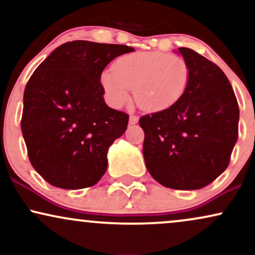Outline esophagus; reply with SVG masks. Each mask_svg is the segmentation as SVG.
<instances>
[{
  "label": "esophagus",
  "mask_w": 255,
  "mask_h": 255,
  "mask_svg": "<svg viewBox=\"0 0 255 255\" xmlns=\"http://www.w3.org/2000/svg\"><path fill=\"white\" fill-rule=\"evenodd\" d=\"M139 121V116L136 115H130L129 116V125H135Z\"/></svg>",
  "instance_id": "obj_1"
}]
</instances>
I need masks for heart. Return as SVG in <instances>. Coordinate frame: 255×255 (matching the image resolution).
<instances>
[{
    "label": "heart",
    "mask_w": 255,
    "mask_h": 255,
    "mask_svg": "<svg viewBox=\"0 0 255 255\" xmlns=\"http://www.w3.org/2000/svg\"><path fill=\"white\" fill-rule=\"evenodd\" d=\"M113 70L101 75L104 96L112 107L121 108L130 100L146 112L166 110L180 101L191 78L183 57L164 52H135L119 58Z\"/></svg>",
    "instance_id": "b5f03b06"
}]
</instances>
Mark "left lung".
Instances as JSON below:
<instances>
[{"instance_id": "8db88e82", "label": "left lung", "mask_w": 255, "mask_h": 255, "mask_svg": "<svg viewBox=\"0 0 255 255\" xmlns=\"http://www.w3.org/2000/svg\"><path fill=\"white\" fill-rule=\"evenodd\" d=\"M178 52L189 64L186 93L173 107L140 119L143 158L161 185L198 190L228 167L239 133V106L231 83L213 61L191 48Z\"/></svg>"}]
</instances>
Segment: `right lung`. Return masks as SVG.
Masks as SVG:
<instances>
[{"mask_svg":"<svg viewBox=\"0 0 255 255\" xmlns=\"http://www.w3.org/2000/svg\"><path fill=\"white\" fill-rule=\"evenodd\" d=\"M126 45L76 40L57 47L36 67L23 94L21 130L34 170L66 190L96 184L109 147L127 129L126 113L104 102L101 75Z\"/></svg>","mask_w":255,"mask_h":255,"instance_id":"obj_1","label":"right lung"}]
</instances>
